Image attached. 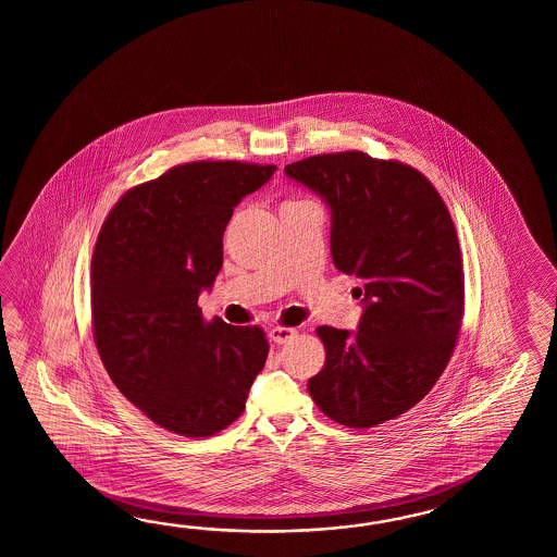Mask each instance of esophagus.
Wrapping results in <instances>:
<instances>
[{
  "instance_id": "1",
  "label": "esophagus",
  "mask_w": 557,
  "mask_h": 557,
  "mask_svg": "<svg viewBox=\"0 0 557 557\" xmlns=\"http://www.w3.org/2000/svg\"><path fill=\"white\" fill-rule=\"evenodd\" d=\"M296 334V329H290V326H273L271 331H269V336H271V341L276 344L288 343L293 336Z\"/></svg>"
}]
</instances>
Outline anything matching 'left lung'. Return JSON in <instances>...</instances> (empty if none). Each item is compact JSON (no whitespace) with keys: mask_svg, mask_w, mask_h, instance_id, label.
<instances>
[{"mask_svg":"<svg viewBox=\"0 0 557 557\" xmlns=\"http://www.w3.org/2000/svg\"><path fill=\"white\" fill-rule=\"evenodd\" d=\"M284 173L331 207L332 261L364 302L355 334L317 329L326 360L308 392L343 426H379L420 403L450 362L463 317L456 226L436 187L394 159L314 154Z\"/></svg>","mask_w":557,"mask_h":557,"instance_id":"8db88e82","label":"left lung"}]
</instances>
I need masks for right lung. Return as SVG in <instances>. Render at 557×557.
Here are the masks:
<instances>
[{"label":"right lung","mask_w":557,"mask_h":557,"mask_svg":"<svg viewBox=\"0 0 557 557\" xmlns=\"http://www.w3.org/2000/svg\"><path fill=\"white\" fill-rule=\"evenodd\" d=\"M274 165L195 161L127 190L91 261V324L109 379L154 424L207 438L245 410L269 343L259 326L202 319L233 209Z\"/></svg>","instance_id":"obj_1"}]
</instances>
